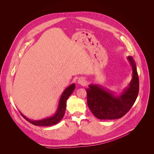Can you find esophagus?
I'll list each match as a JSON object with an SVG mask.
<instances>
[{
  "mask_svg": "<svg viewBox=\"0 0 154 154\" xmlns=\"http://www.w3.org/2000/svg\"><path fill=\"white\" fill-rule=\"evenodd\" d=\"M78 83H80V84L82 85H84L85 84L86 82H85V80L84 78H80L78 80Z\"/></svg>",
  "mask_w": 154,
  "mask_h": 154,
  "instance_id": "esophagus-1",
  "label": "esophagus"
}]
</instances>
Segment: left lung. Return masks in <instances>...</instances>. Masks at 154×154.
<instances>
[{"instance_id": "1", "label": "left lung", "mask_w": 154, "mask_h": 154, "mask_svg": "<svg viewBox=\"0 0 154 154\" xmlns=\"http://www.w3.org/2000/svg\"><path fill=\"white\" fill-rule=\"evenodd\" d=\"M133 78L130 87L119 97H115L97 85H91L86 89L87 103L92 113L100 119H115L122 118L131 109L139 92V77L136 63L131 57Z\"/></svg>"}]
</instances>
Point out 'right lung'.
I'll return each mask as SVG.
<instances>
[{"mask_svg": "<svg viewBox=\"0 0 154 154\" xmlns=\"http://www.w3.org/2000/svg\"><path fill=\"white\" fill-rule=\"evenodd\" d=\"M75 89V84H72L70 85L69 87H67L62 95L61 98H60L59 106L57 112H56L55 115L53 116V117H51L47 119H42V120H38V121H35V120H31L22 114V116L24 118L26 121L29 122L30 123L36 125V126H44V127H48V126H51L57 124L60 120H61L65 114L66 109V102L68 97L71 95L72 93L73 92L74 90Z\"/></svg>", "mask_w": 154, "mask_h": 154, "instance_id": "add662e5", "label": "right lung"}]
</instances>
